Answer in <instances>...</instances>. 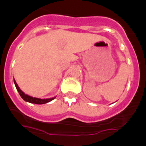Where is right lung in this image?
Segmentation results:
<instances>
[{
  "instance_id": "add662e5",
  "label": "right lung",
  "mask_w": 146,
  "mask_h": 146,
  "mask_svg": "<svg viewBox=\"0 0 146 146\" xmlns=\"http://www.w3.org/2000/svg\"><path fill=\"white\" fill-rule=\"evenodd\" d=\"M14 82H15L17 90L18 92H19V94H20V96H21V97L23 98V99H24L25 101L28 102L33 103V104H45V103L49 102L52 101V99H55V97H54V98H51V99H38V98H35V97H32V96H28V95H27V94H24V93H23V91L20 90V88L18 87L16 81L14 80Z\"/></svg>"
}]
</instances>
